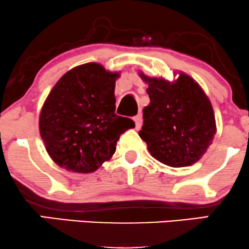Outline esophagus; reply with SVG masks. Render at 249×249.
I'll return each instance as SVG.
<instances>
[{
    "mask_svg": "<svg viewBox=\"0 0 249 249\" xmlns=\"http://www.w3.org/2000/svg\"><path fill=\"white\" fill-rule=\"evenodd\" d=\"M133 122H134V127H136V130H139L142 126V116L137 115L136 117H133Z\"/></svg>",
    "mask_w": 249,
    "mask_h": 249,
    "instance_id": "obj_1",
    "label": "esophagus"
}]
</instances>
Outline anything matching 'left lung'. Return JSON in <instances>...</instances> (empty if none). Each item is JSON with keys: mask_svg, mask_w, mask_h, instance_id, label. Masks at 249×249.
<instances>
[{"mask_svg": "<svg viewBox=\"0 0 249 249\" xmlns=\"http://www.w3.org/2000/svg\"><path fill=\"white\" fill-rule=\"evenodd\" d=\"M173 76L168 81L139 71L150 97L139 136L154 159L171 167H186L199 161L213 142L215 116L210 98L192 77L182 71H174Z\"/></svg>", "mask_w": 249, "mask_h": 249, "instance_id": "8db88e82", "label": "left lung"}]
</instances>
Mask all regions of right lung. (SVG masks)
<instances>
[{
    "label": "right lung",
    "mask_w": 249,
    "mask_h": 249,
    "mask_svg": "<svg viewBox=\"0 0 249 249\" xmlns=\"http://www.w3.org/2000/svg\"><path fill=\"white\" fill-rule=\"evenodd\" d=\"M121 72L85 63L64 73L39 113V134L50 158L76 173L95 172L110 160L119 137L134 127L115 113L116 81Z\"/></svg>",
    "instance_id": "obj_1"
}]
</instances>
